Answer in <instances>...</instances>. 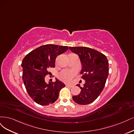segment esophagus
<instances>
[{
  "mask_svg": "<svg viewBox=\"0 0 134 134\" xmlns=\"http://www.w3.org/2000/svg\"><path fill=\"white\" fill-rule=\"evenodd\" d=\"M66 87H73V85H68V84H67V85H66Z\"/></svg>",
  "mask_w": 134,
  "mask_h": 134,
  "instance_id": "esophagus-1",
  "label": "esophagus"
}]
</instances>
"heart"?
Segmentation results:
<instances>
[{
  "label": "heart",
  "mask_w": 134,
  "mask_h": 134,
  "mask_svg": "<svg viewBox=\"0 0 134 134\" xmlns=\"http://www.w3.org/2000/svg\"><path fill=\"white\" fill-rule=\"evenodd\" d=\"M76 73L75 70H63L59 74V77L64 82H70Z\"/></svg>",
  "instance_id": "heart-1"
}]
</instances>
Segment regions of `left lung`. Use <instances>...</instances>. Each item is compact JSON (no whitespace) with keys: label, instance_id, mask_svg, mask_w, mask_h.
<instances>
[{"label":"left lung","instance_id":"obj_1","mask_svg":"<svg viewBox=\"0 0 134 134\" xmlns=\"http://www.w3.org/2000/svg\"><path fill=\"white\" fill-rule=\"evenodd\" d=\"M70 49L79 55L81 63L82 75L85 80L79 94L73 96L72 99L80 105L93 102L100 95L105 87L109 75V62L106 56L95 49L86 47H69Z\"/></svg>","mask_w":134,"mask_h":134}]
</instances>
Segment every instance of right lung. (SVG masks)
Segmentation results:
<instances>
[{"instance_id":"obj_1","label":"right lung","mask_w":134,"mask_h":134,"mask_svg":"<svg viewBox=\"0 0 134 134\" xmlns=\"http://www.w3.org/2000/svg\"><path fill=\"white\" fill-rule=\"evenodd\" d=\"M68 46L55 44L42 46L29 53L23 58V81L29 95L38 104L46 106L57 100L59 91L65 87L62 81L55 78L54 82L45 81L48 69L55 67L57 55L66 52Z\"/></svg>"}]
</instances>
